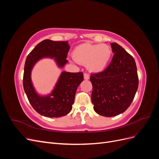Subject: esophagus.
Here are the masks:
<instances>
[{
    "label": "esophagus",
    "mask_w": 159,
    "mask_h": 159,
    "mask_svg": "<svg viewBox=\"0 0 159 159\" xmlns=\"http://www.w3.org/2000/svg\"><path fill=\"white\" fill-rule=\"evenodd\" d=\"M84 80H88L89 79V75L88 74H84Z\"/></svg>",
    "instance_id": "obj_1"
}]
</instances>
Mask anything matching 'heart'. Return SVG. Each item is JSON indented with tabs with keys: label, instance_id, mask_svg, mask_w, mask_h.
<instances>
[{
	"label": "heart",
	"instance_id": "heart-1",
	"mask_svg": "<svg viewBox=\"0 0 159 159\" xmlns=\"http://www.w3.org/2000/svg\"><path fill=\"white\" fill-rule=\"evenodd\" d=\"M74 60L86 65L91 72L100 73L107 68L112 57V50L107 44L83 43L77 46L72 52Z\"/></svg>",
	"mask_w": 159,
	"mask_h": 159
}]
</instances>
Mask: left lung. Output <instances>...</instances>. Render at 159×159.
<instances>
[{
    "label": "left lung",
    "mask_w": 159,
    "mask_h": 159,
    "mask_svg": "<svg viewBox=\"0 0 159 159\" xmlns=\"http://www.w3.org/2000/svg\"><path fill=\"white\" fill-rule=\"evenodd\" d=\"M114 56L107 68L91 74V102L98 114L113 117L125 111L138 89L139 79L133 57L117 43H111Z\"/></svg>",
    "instance_id": "8db88e82"
}]
</instances>
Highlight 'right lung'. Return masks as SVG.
Wrapping results in <instances>:
<instances>
[{
    "label": "right lung",
    "mask_w": 159,
    "mask_h": 159,
    "mask_svg": "<svg viewBox=\"0 0 159 159\" xmlns=\"http://www.w3.org/2000/svg\"><path fill=\"white\" fill-rule=\"evenodd\" d=\"M70 46L68 41L44 40L36 46L26 57L23 76V86L28 101L36 112L46 117H60L68 114L74 103L76 90L84 80L82 72L62 71L51 92L38 93L33 85L32 71L38 61L53 59L59 68L68 63L66 60Z\"/></svg>",
    "instance_id": "obj_1"
}]
</instances>
